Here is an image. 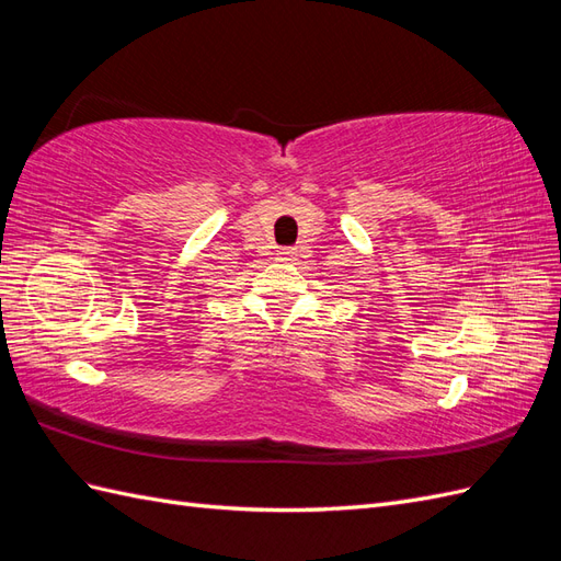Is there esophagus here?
Masks as SVG:
<instances>
[{
    "mask_svg": "<svg viewBox=\"0 0 561 561\" xmlns=\"http://www.w3.org/2000/svg\"><path fill=\"white\" fill-rule=\"evenodd\" d=\"M297 257H299L297 248H285V250L278 252V260H280V262H297Z\"/></svg>",
    "mask_w": 561,
    "mask_h": 561,
    "instance_id": "34e87169",
    "label": "esophagus"
}]
</instances>
